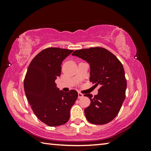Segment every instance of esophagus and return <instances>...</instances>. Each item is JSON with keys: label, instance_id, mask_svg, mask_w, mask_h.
I'll return each mask as SVG.
<instances>
[{"label": "esophagus", "instance_id": "esophagus-1", "mask_svg": "<svg viewBox=\"0 0 151 151\" xmlns=\"http://www.w3.org/2000/svg\"><path fill=\"white\" fill-rule=\"evenodd\" d=\"M84 96H83V94H82V93H78V99H81V98H83Z\"/></svg>", "mask_w": 151, "mask_h": 151}]
</instances>
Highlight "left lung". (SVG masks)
<instances>
[{"label":"left lung","instance_id":"1","mask_svg":"<svg viewBox=\"0 0 151 151\" xmlns=\"http://www.w3.org/2000/svg\"><path fill=\"white\" fill-rule=\"evenodd\" d=\"M72 55L85 60L90 65V81L100 85L93 96L85 94L91 104L85 109L87 121L94 124H104L119 114L125 99L127 80L123 66L115 55L102 47H92L74 51Z\"/></svg>","mask_w":151,"mask_h":151}]
</instances>
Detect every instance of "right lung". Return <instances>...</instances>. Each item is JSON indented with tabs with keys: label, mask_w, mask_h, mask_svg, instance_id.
Listing matches in <instances>:
<instances>
[{
	"label": "right lung",
	"mask_w": 151,
	"mask_h": 151,
	"mask_svg": "<svg viewBox=\"0 0 151 151\" xmlns=\"http://www.w3.org/2000/svg\"><path fill=\"white\" fill-rule=\"evenodd\" d=\"M73 50L49 47L35 56L28 68L24 88L35 115L49 127L65 124L70 119V108L78 93L59 91L55 80L61 73V64Z\"/></svg>",
	"instance_id": "add662e5"
}]
</instances>
